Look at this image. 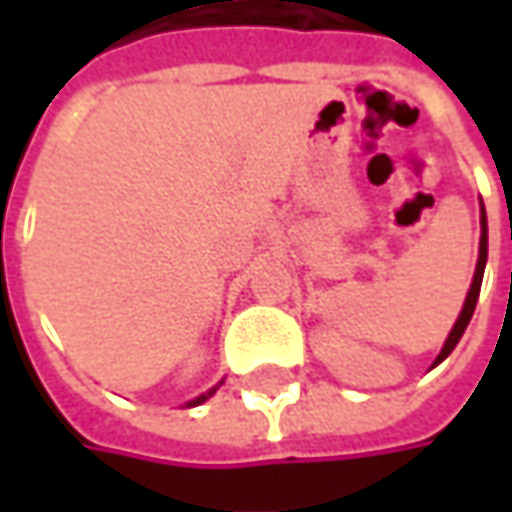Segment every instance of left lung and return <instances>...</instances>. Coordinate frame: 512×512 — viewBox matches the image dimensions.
<instances>
[{
  "mask_svg": "<svg viewBox=\"0 0 512 512\" xmlns=\"http://www.w3.org/2000/svg\"><path fill=\"white\" fill-rule=\"evenodd\" d=\"M484 265H487V213H484L482 205V239H479V262H476V273H473V282H470V290H467V299H464L462 313H459V319H456V325L450 330V336H447V342H444L442 353L436 356V364H442L450 353H453V347L459 344L462 339V333L470 325V319H473V310H476V302H479V290H482V279H484Z\"/></svg>",
  "mask_w": 512,
  "mask_h": 512,
  "instance_id": "1",
  "label": "left lung"
}]
</instances>
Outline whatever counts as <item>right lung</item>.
<instances>
[{"mask_svg":"<svg viewBox=\"0 0 512 512\" xmlns=\"http://www.w3.org/2000/svg\"><path fill=\"white\" fill-rule=\"evenodd\" d=\"M219 387H222V382L216 384V387H210V390H207V393H202V396H196V399H190V402H187V407H196V404L207 402V399H210V396H213V393H216Z\"/></svg>","mask_w":512,"mask_h":512,"instance_id":"add662e5","label":"right lung"}]
</instances>
